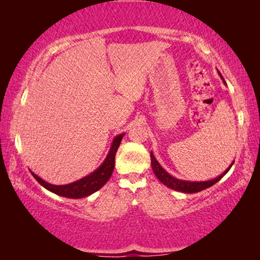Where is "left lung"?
<instances>
[{"mask_svg":"<svg viewBox=\"0 0 260 260\" xmlns=\"http://www.w3.org/2000/svg\"><path fill=\"white\" fill-rule=\"evenodd\" d=\"M218 74L220 76V78L222 79V81L225 82V80H223V78L221 76V73L218 71ZM150 158H151V169L153 171V173H155V175L157 177V179L159 180V181L162 184H165L166 187H169L170 189H173V190L181 191V192H184V193L199 192V191L204 190V189H206V188L213 186V184L217 183L219 180L223 177V175L227 174V172L231 170V167L233 166V164H234V160H233L231 162V165L228 166L221 174L218 175V177L214 178V179L206 180V181H190V180L178 179V178L173 177V175H171L166 170L162 169L161 165L156 159V157L153 156L152 151L150 152Z\"/></svg>","mask_w":260,"mask_h":260,"instance_id":"8db88e82","label":"left lung"}]
</instances>
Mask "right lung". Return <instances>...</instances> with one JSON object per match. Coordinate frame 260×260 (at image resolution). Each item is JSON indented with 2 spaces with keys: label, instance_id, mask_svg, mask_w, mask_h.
I'll return each instance as SVG.
<instances>
[{
  "label": "right lung",
  "instance_id": "obj_1",
  "mask_svg": "<svg viewBox=\"0 0 260 260\" xmlns=\"http://www.w3.org/2000/svg\"><path fill=\"white\" fill-rule=\"evenodd\" d=\"M124 135L125 133L114 136L111 147H110V150L102 164H101L94 172L86 175V177H83L82 179L77 180V181L59 186V184H51L45 181V180L38 177L37 174L32 172V171H30V173H32L34 179L37 180L42 187H45L47 190L56 193V195L67 197V199H83V197L89 196L95 191L100 190V189L108 182V180L112 175L116 153L118 148L120 146V142L122 138H124Z\"/></svg>",
  "mask_w": 260,
  "mask_h": 260
}]
</instances>
